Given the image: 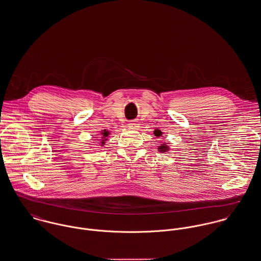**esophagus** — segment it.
I'll list each match as a JSON object with an SVG mask.
<instances>
[{
	"mask_svg": "<svg viewBox=\"0 0 261 261\" xmlns=\"http://www.w3.org/2000/svg\"><path fill=\"white\" fill-rule=\"evenodd\" d=\"M127 124H128V127H130V128H139L140 127V123L138 121H129Z\"/></svg>",
	"mask_w": 261,
	"mask_h": 261,
	"instance_id": "34e87169",
	"label": "esophagus"
}]
</instances>
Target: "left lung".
I'll use <instances>...</instances> for the list:
<instances>
[{"label": "left lung", "instance_id": "obj_1", "mask_svg": "<svg viewBox=\"0 0 261 261\" xmlns=\"http://www.w3.org/2000/svg\"><path fill=\"white\" fill-rule=\"evenodd\" d=\"M153 134H154L155 137H161V136L163 135V133H162L160 129H155ZM159 150L162 151V152H166V150H168V145H166V144L160 145V146H159Z\"/></svg>", "mask_w": 261, "mask_h": 261}]
</instances>
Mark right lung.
Instances as JSON below:
<instances>
[{"label":"right lung","instance_id":"1","mask_svg":"<svg viewBox=\"0 0 261 261\" xmlns=\"http://www.w3.org/2000/svg\"><path fill=\"white\" fill-rule=\"evenodd\" d=\"M109 135H110V133H109L108 130H106V129H103V132H101L100 137H99V138L101 139V140H100V141H101V142H100V143H101V145H102V144H105V142L107 141V139H106V138H107Z\"/></svg>","mask_w":261,"mask_h":261}]
</instances>
